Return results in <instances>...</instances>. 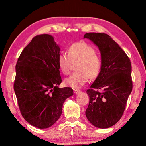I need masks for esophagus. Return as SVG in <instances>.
Listing matches in <instances>:
<instances>
[{
  "instance_id": "34e87169",
  "label": "esophagus",
  "mask_w": 146,
  "mask_h": 146,
  "mask_svg": "<svg viewBox=\"0 0 146 146\" xmlns=\"http://www.w3.org/2000/svg\"><path fill=\"white\" fill-rule=\"evenodd\" d=\"M73 92L75 94H78V93L80 92V90L78 89H73Z\"/></svg>"
}]
</instances>
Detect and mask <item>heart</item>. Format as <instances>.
Instances as JSON below:
<instances>
[{"instance_id": "obj_1", "label": "heart", "mask_w": 146, "mask_h": 146, "mask_svg": "<svg viewBox=\"0 0 146 146\" xmlns=\"http://www.w3.org/2000/svg\"><path fill=\"white\" fill-rule=\"evenodd\" d=\"M76 61L77 71L64 80L65 84L73 88H79L85 85L88 77L97 78L102 68V60L96 54L95 49L84 41L73 43L68 49V54L61 52L58 56L59 68L65 75L70 72L73 63Z\"/></svg>"}]
</instances>
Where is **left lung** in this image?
<instances>
[{"instance_id": "obj_1", "label": "left lung", "mask_w": 146, "mask_h": 146, "mask_svg": "<svg viewBox=\"0 0 146 146\" xmlns=\"http://www.w3.org/2000/svg\"><path fill=\"white\" fill-rule=\"evenodd\" d=\"M83 38L97 46L102 60L100 72L86 90L90 102L85 115L93 125L107 129L121 119L132 92L131 61L107 34L88 33Z\"/></svg>"}]
</instances>
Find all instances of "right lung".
<instances>
[{"label": "right lung", "mask_w": 146, "mask_h": 146, "mask_svg": "<svg viewBox=\"0 0 146 146\" xmlns=\"http://www.w3.org/2000/svg\"><path fill=\"white\" fill-rule=\"evenodd\" d=\"M60 48L48 34L35 36L23 49L15 66L14 89L22 115L39 129L52 126L60 117L66 99L73 95L61 83L58 56Z\"/></svg>", "instance_id": "add662e5"}]
</instances>
